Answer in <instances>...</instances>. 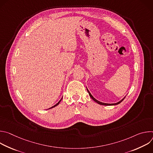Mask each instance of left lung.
I'll return each mask as SVG.
<instances>
[{
    "instance_id": "obj_1",
    "label": "left lung",
    "mask_w": 153,
    "mask_h": 153,
    "mask_svg": "<svg viewBox=\"0 0 153 153\" xmlns=\"http://www.w3.org/2000/svg\"><path fill=\"white\" fill-rule=\"evenodd\" d=\"M86 90H87V91H88V93H89V95H90V96L91 97V98L94 100V101H95L96 102H97V103H99V104H100V105H106V106H107V105H118L119 103H120V102H122L123 100V99H125V97L123 99H122L120 101H119V102H118L117 103H103V102H99V100H96L94 97H93V96L91 95V94L90 93V92L88 91V90L87 89V88H86Z\"/></svg>"
}]
</instances>
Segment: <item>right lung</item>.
I'll return each instance as SVG.
<instances>
[{"label":"right lung","instance_id":"add662e5","mask_svg":"<svg viewBox=\"0 0 153 153\" xmlns=\"http://www.w3.org/2000/svg\"><path fill=\"white\" fill-rule=\"evenodd\" d=\"M62 99H60V100H59V102H58V103H56V105H54V106H52V107H51V108H49V109H51V108H54V107H55V106H57V105H59V103H60V101H61V100H62Z\"/></svg>","mask_w":153,"mask_h":153}]
</instances>
